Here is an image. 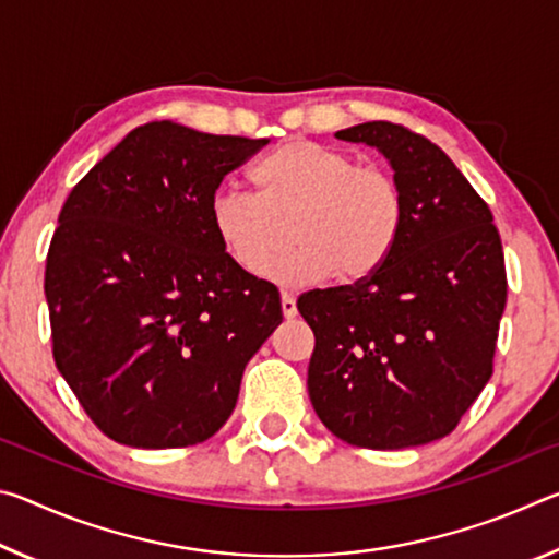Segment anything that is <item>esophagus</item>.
Instances as JSON below:
<instances>
[{
    "label": "esophagus",
    "mask_w": 559,
    "mask_h": 559,
    "mask_svg": "<svg viewBox=\"0 0 559 559\" xmlns=\"http://www.w3.org/2000/svg\"><path fill=\"white\" fill-rule=\"evenodd\" d=\"M281 310H283V318H296L298 308H296V296L293 293H281Z\"/></svg>",
    "instance_id": "34e87169"
}]
</instances>
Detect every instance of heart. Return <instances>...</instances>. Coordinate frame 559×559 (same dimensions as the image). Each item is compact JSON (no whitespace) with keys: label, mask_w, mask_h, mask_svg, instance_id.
<instances>
[{"label":"heart","mask_w":559,"mask_h":559,"mask_svg":"<svg viewBox=\"0 0 559 559\" xmlns=\"http://www.w3.org/2000/svg\"><path fill=\"white\" fill-rule=\"evenodd\" d=\"M253 182L259 197L219 187L210 200L226 257L253 276L308 286L335 273L340 283H359L384 266L402 236L406 204L396 177L340 150L288 140L261 159ZM290 221L299 246L271 262Z\"/></svg>","instance_id":"b5f03b06"}]
</instances>
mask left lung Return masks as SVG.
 <instances>
[{
	"instance_id": "obj_1",
	"label": "left lung",
	"mask_w": 559,
	"mask_h": 559,
	"mask_svg": "<svg viewBox=\"0 0 559 559\" xmlns=\"http://www.w3.org/2000/svg\"><path fill=\"white\" fill-rule=\"evenodd\" d=\"M335 135L390 159L406 216L370 278L298 298L316 335L308 394L353 447H421L456 429L493 374L503 243L488 204L429 138L386 120Z\"/></svg>"
}]
</instances>
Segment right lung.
Instances as JSON below:
<instances>
[{"mask_svg": "<svg viewBox=\"0 0 559 559\" xmlns=\"http://www.w3.org/2000/svg\"><path fill=\"white\" fill-rule=\"evenodd\" d=\"M266 143L145 122L71 189L46 257L53 359L108 439L214 437L281 325L276 286L236 266L210 224L222 179Z\"/></svg>", "mask_w": 559, "mask_h": 559, "instance_id": "obj_1", "label": "right lung"}]
</instances>
